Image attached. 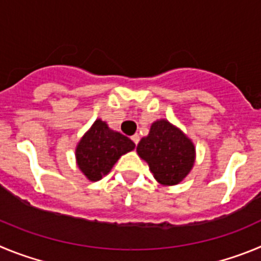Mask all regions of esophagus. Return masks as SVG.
Here are the masks:
<instances>
[{"mask_svg":"<svg viewBox=\"0 0 261 261\" xmlns=\"http://www.w3.org/2000/svg\"><path fill=\"white\" fill-rule=\"evenodd\" d=\"M131 140H133V142H134V144L138 145V143H139V140H140V136L138 135V134H135V135L131 136Z\"/></svg>","mask_w":261,"mask_h":261,"instance_id":"1","label":"esophagus"}]
</instances>
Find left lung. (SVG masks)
<instances>
[{"label":"left lung","instance_id":"left-lung-1","mask_svg":"<svg viewBox=\"0 0 261 261\" xmlns=\"http://www.w3.org/2000/svg\"><path fill=\"white\" fill-rule=\"evenodd\" d=\"M136 151L147 161L153 177L166 186L179 183L194 165L192 142L165 119L152 123L151 131L140 140Z\"/></svg>","mask_w":261,"mask_h":261}]
</instances>
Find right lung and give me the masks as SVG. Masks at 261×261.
Returning <instances> with one entry per match:
<instances>
[{"mask_svg":"<svg viewBox=\"0 0 261 261\" xmlns=\"http://www.w3.org/2000/svg\"><path fill=\"white\" fill-rule=\"evenodd\" d=\"M134 148L135 144L127 136L110 130L105 122L97 119L79 142L76 161L88 179L98 180L109 173L122 154Z\"/></svg>","mask_w":261,"mask_h":261,"instance_id":"obj_1","label":"right lung"}]
</instances>
